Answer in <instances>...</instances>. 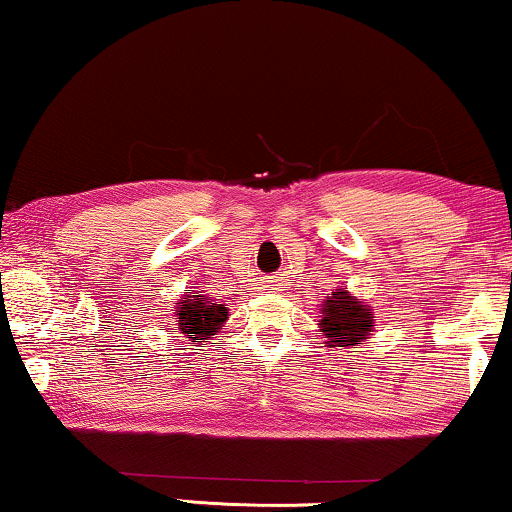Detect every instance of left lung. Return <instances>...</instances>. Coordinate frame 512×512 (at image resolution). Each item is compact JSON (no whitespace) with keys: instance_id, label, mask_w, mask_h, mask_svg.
<instances>
[{"instance_id":"8db88e82","label":"left lung","mask_w":512,"mask_h":512,"mask_svg":"<svg viewBox=\"0 0 512 512\" xmlns=\"http://www.w3.org/2000/svg\"><path fill=\"white\" fill-rule=\"evenodd\" d=\"M375 326L373 312L361 300H356L352 293L335 289L324 300L321 310L319 328L328 338V347H349L361 345Z\"/></svg>"}]
</instances>
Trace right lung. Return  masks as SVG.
I'll list each match as a JSON object with an SVG mask.
<instances>
[{
	"label": "right lung",
	"instance_id": "add662e5",
	"mask_svg": "<svg viewBox=\"0 0 512 512\" xmlns=\"http://www.w3.org/2000/svg\"><path fill=\"white\" fill-rule=\"evenodd\" d=\"M228 310L207 296H188L174 307V333H184L193 342H205L209 335L219 333Z\"/></svg>",
	"mask_w": 512,
	"mask_h": 512
}]
</instances>
